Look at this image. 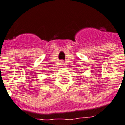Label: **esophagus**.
I'll list each match as a JSON object with an SVG mask.
<instances>
[{"label": "esophagus", "mask_w": 125, "mask_h": 125, "mask_svg": "<svg viewBox=\"0 0 125 125\" xmlns=\"http://www.w3.org/2000/svg\"><path fill=\"white\" fill-rule=\"evenodd\" d=\"M61 64H62V65H63V64H64V62H63V61H61Z\"/></svg>", "instance_id": "esophagus-1"}]
</instances>
